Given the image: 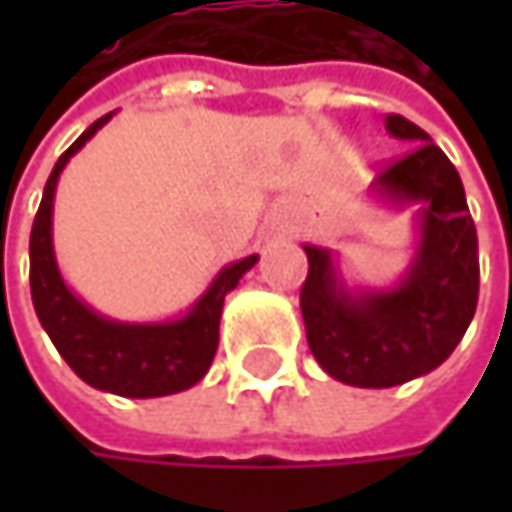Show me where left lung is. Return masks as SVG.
Returning a JSON list of instances; mask_svg holds the SVG:
<instances>
[{
    "label": "left lung",
    "mask_w": 512,
    "mask_h": 512,
    "mask_svg": "<svg viewBox=\"0 0 512 512\" xmlns=\"http://www.w3.org/2000/svg\"><path fill=\"white\" fill-rule=\"evenodd\" d=\"M384 128L416 145L373 182L393 205H422L407 276L387 290L353 293L330 250L305 245L307 344L325 373L353 387H396L436 370L462 342L479 302V239L459 170L410 119L390 113Z\"/></svg>",
    "instance_id": "left-lung-1"
}]
</instances>
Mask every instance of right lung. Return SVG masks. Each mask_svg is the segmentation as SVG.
<instances>
[{"label":"right lung","mask_w":512,"mask_h":512,"mask_svg":"<svg viewBox=\"0 0 512 512\" xmlns=\"http://www.w3.org/2000/svg\"><path fill=\"white\" fill-rule=\"evenodd\" d=\"M110 116L113 113L96 119L50 170L42 205L36 210L30 230V296L50 342L56 344L59 356L70 364V370L82 382L128 399L170 396L193 387L207 373L219 347V319H222L225 296L256 265L259 256H247L242 262H233L225 270H219V276L199 296V302L187 310V316L173 322H153V325L113 322L108 316H99L82 299H76L56 267L53 233H50L53 196H56L59 173L65 170L70 156Z\"/></svg>","instance_id":"add662e5"}]
</instances>
